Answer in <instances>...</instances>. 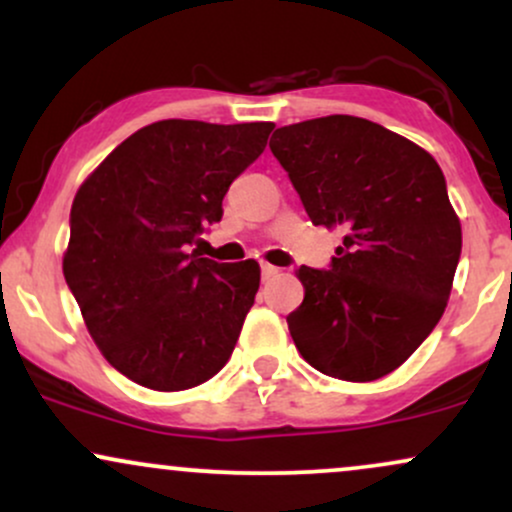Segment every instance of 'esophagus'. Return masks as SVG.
Listing matches in <instances>:
<instances>
[{
	"label": "esophagus",
	"instance_id": "1",
	"mask_svg": "<svg viewBox=\"0 0 512 512\" xmlns=\"http://www.w3.org/2000/svg\"><path fill=\"white\" fill-rule=\"evenodd\" d=\"M276 274H279V269L272 267V264H262V279H272Z\"/></svg>",
	"mask_w": 512,
	"mask_h": 512
}]
</instances>
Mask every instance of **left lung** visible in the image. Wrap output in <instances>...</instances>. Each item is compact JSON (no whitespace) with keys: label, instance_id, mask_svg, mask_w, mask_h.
I'll return each instance as SVG.
<instances>
[{"label":"left lung","instance_id":"obj_1","mask_svg":"<svg viewBox=\"0 0 512 512\" xmlns=\"http://www.w3.org/2000/svg\"><path fill=\"white\" fill-rule=\"evenodd\" d=\"M269 149L315 226H342L327 269L303 267L286 317L320 373L368 383L402 366L448 305L460 219L431 154L378 122L330 115L279 127Z\"/></svg>","mask_w":512,"mask_h":512}]
</instances>
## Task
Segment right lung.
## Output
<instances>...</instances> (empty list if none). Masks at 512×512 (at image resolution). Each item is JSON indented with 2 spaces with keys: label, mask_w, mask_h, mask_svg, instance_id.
<instances>
[{
  "label": "right lung",
  "mask_w": 512,
  "mask_h": 512,
  "mask_svg": "<svg viewBox=\"0 0 512 512\" xmlns=\"http://www.w3.org/2000/svg\"><path fill=\"white\" fill-rule=\"evenodd\" d=\"M272 122L161 120L127 137L76 192L64 279L93 342L137 385L178 392L231 358L260 264L192 250Z\"/></svg>",
  "instance_id": "add662e5"
}]
</instances>
